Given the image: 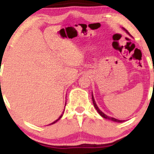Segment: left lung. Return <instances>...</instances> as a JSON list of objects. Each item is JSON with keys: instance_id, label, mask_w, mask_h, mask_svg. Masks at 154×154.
I'll return each mask as SVG.
<instances>
[{"instance_id": "obj_1", "label": "left lung", "mask_w": 154, "mask_h": 154, "mask_svg": "<svg viewBox=\"0 0 154 154\" xmlns=\"http://www.w3.org/2000/svg\"><path fill=\"white\" fill-rule=\"evenodd\" d=\"M123 29H124V30H125V32H126L127 33H128V34H129L128 31L127 30V29H125V28H123ZM129 35H130V34H129ZM92 99H93V105H94V106H95V109H96L97 111H98V114H99L100 115L102 116V117L105 118V119H107L111 120V121H113V122H124V120H119V119H115V118L110 117V116H109L106 115V114H104V113L102 112V111H100L99 109H98V106L96 105V103H95V100H94V98H93V93H92Z\"/></svg>"}]
</instances>
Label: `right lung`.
<instances>
[{
  "label": "right lung",
  "mask_w": 154,
  "mask_h": 154,
  "mask_svg": "<svg viewBox=\"0 0 154 154\" xmlns=\"http://www.w3.org/2000/svg\"><path fill=\"white\" fill-rule=\"evenodd\" d=\"M63 114H61V115L59 116V119H58L57 120H56V121H55V122H53V123H51V125H53V124L56 123V122H57V121H58V120H59L60 119H61V116H63Z\"/></svg>",
  "instance_id": "obj_1"
}]
</instances>
